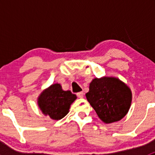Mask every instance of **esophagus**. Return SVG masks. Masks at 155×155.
Instances as JSON below:
<instances>
[{"label": "esophagus", "mask_w": 155, "mask_h": 155, "mask_svg": "<svg viewBox=\"0 0 155 155\" xmlns=\"http://www.w3.org/2000/svg\"><path fill=\"white\" fill-rule=\"evenodd\" d=\"M76 95H77V97H79V98H82L84 97V93L82 91H81V92H78L77 94H76Z\"/></svg>", "instance_id": "esophagus-1"}]
</instances>
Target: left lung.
Instances as JSON below:
<instances>
[{"label":"left lung","instance_id":"left-lung-1","mask_svg":"<svg viewBox=\"0 0 155 155\" xmlns=\"http://www.w3.org/2000/svg\"><path fill=\"white\" fill-rule=\"evenodd\" d=\"M85 96L100 119L105 124L122 119L132 102L130 88L119 79L112 76L92 79Z\"/></svg>","mask_w":155,"mask_h":155}]
</instances>
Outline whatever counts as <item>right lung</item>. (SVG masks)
Masks as SVG:
<instances>
[{"label":"right lung","instance_id":"obj_1","mask_svg":"<svg viewBox=\"0 0 155 155\" xmlns=\"http://www.w3.org/2000/svg\"><path fill=\"white\" fill-rule=\"evenodd\" d=\"M77 98L70 91H64L58 83L43 90L37 98V104L45 115L53 120H60L69 112L70 105Z\"/></svg>","mask_w":155,"mask_h":155}]
</instances>
